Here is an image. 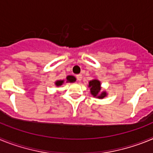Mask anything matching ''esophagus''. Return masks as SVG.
Returning a JSON list of instances; mask_svg holds the SVG:
<instances>
[{"instance_id":"obj_1","label":"esophagus","mask_w":153,"mask_h":153,"mask_svg":"<svg viewBox=\"0 0 153 153\" xmlns=\"http://www.w3.org/2000/svg\"><path fill=\"white\" fill-rule=\"evenodd\" d=\"M76 79H77V81H81V79H82V75L81 74L76 75Z\"/></svg>"}]
</instances>
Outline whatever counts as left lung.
I'll return each mask as SVG.
<instances>
[{
  "label": "left lung",
  "mask_w": 153,
  "mask_h": 153,
  "mask_svg": "<svg viewBox=\"0 0 153 153\" xmlns=\"http://www.w3.org/2000/svg\"><path fill=\"white\" fill-rule=\"evenodd\" d=\"M100 82L98 79H93L89 82V87L90 88V93L94 97H97L99 99H102L106 97V92H100L101 90Z\"/></svg>",
  "instance_id": "8db88e82"
}]
</instances>
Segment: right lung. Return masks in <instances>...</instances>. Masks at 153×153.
Here are the masks:
<instances>
[{"mask_svg":"<svg viewBox=\"0 0 153 153\" xmlns=\"http://www.w3.org/2000/svg\"><path fill=\"white\" fill-rule=\"evenodd\" d=\"M76 81V78L74 77V76H67V82H70V83H74ZM64 80H57L55 82V84L56 86H61L62 84L63 83Z\"/></svg>","mask_w":153,"mask_h":153,"instance_id":"add662e5","label":"right lung"}]
</instances>
